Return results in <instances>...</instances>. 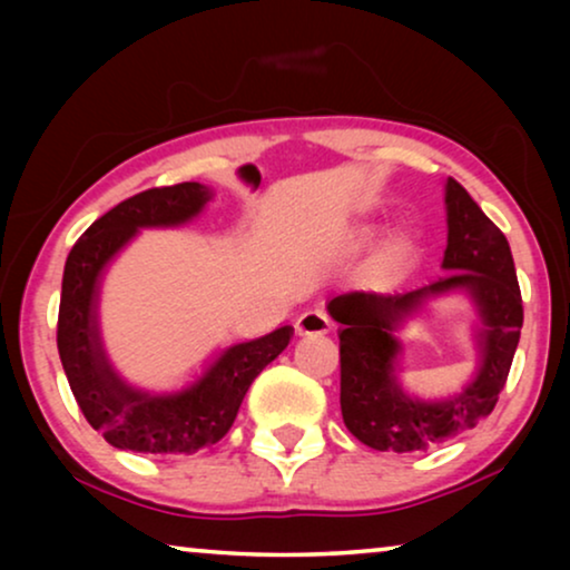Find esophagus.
Listing matches in <instances>:
<instances>
[{
	"instance_id": "obj_1",
	"label": "esophagus",
	"mask_w": 570,
	"mask_h": 570,
	"mask_svg": "<svg viewBox=\"0 0 570 570\" xmlns=\"http://www.w3.org/2000/svg\"><path fill=\"white\" fill-rule=\"evenodd\" d=\"M330 330L332 322L322 314V311H306V314H301L298 322H295V332H298L301 337H308V334H326Z\"/></svg>"
}]
</instances>
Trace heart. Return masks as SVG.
<instances>
[{"instance_id": "1", "label": "heart", "mask_w": 570, "mask_h": 570, "mask_svg": "<svg viewBox=\"0 0 570 570\" xmlns=\"http://www.w3.org/2000/svg\"><path fill=\"white\" fill-rule=\"evenodd\" d=\"M386 233V223L373 220V217H361L353 220L342 230V248L345 252H368ZM412 256H415V244L407 236H396L379 248V254L371 262V285L373 287H392L404 277L410 269Z\"/></svg>"}]
</instances>
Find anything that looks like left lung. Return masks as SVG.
<instances>
[{
	"label": "left lung",
	"instance_id": "left-lung-1",
	"mask_svg": "<svg viewBox=\"0 0 570 570\" xmlns=\"http://www.w3.org/2000/svg\"><path fill=\"white\" fill-rule=\"evenodd\" d=\"M443 205L449 230L443 277L404 295L347 293L326 303L340 324L342 420L357 441L376 451H425L485 420L519 345L524 308L509 240L454 178L446 181ZM449 294L473 301L479 363L459 393L423 401L401 386L399 332L428 302Z\"/></svg>",
	"mask_w": 570,
	"mask_h": 570
}]
</instances>
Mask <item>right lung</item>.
I'll return each instance as SVG.
<instances>
[{"label": "right lung", "instance_id": "1", "mask_svg": "<svg viewBox=\"0 0 570 570\" xmlns=\"http://www.w3.org/2000/svg\"><path fill=\"white\" fill-rule=\"evenodd\" d=\"M215 191L186 181L147 189L98 217L67 256L57 347L82 415L116 449L139 454H194L230 431L252 381L293 340V326L236 342L205 363L191 384L150 392L114 368L100 337V285L111 262L147 228H181L205 213Z\"/></svg>", "mask_w": 570, "mask_h": 570}]
</instances>
